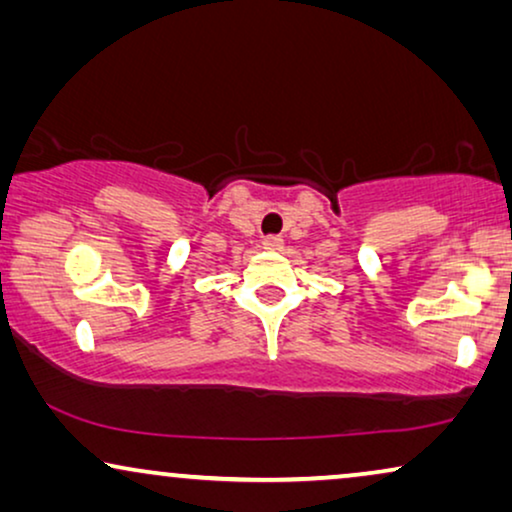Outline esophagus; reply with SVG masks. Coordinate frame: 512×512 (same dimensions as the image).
Instances as JSON below:
<instances>
[{"instance_id": "1", "label": "esophagus", "mask_w": 512, "mask_h": 512, "mask_svg": "<svg viewBox=\"0 0 512 512\" xmlns=\"http://www.w3.org/2000/svg\"><path fill=\"white\" fill-rule=\"evenodd\" d=\"M263 247L268 251H282L284 249V240L279 235H268L263 240Z\"/></svg>"}]
</instances>
